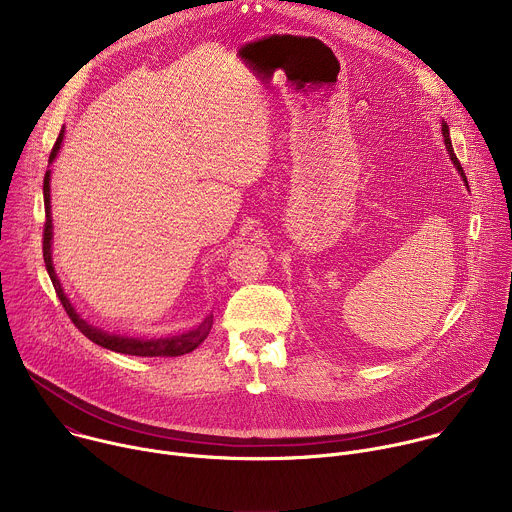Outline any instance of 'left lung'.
<instances>
[{"label":"left lung","instance_id":"left-lung-1","mask_svg":"<svg viewBox=\"0 0 512 512\" xmlns=\"http://www.w3.org/2000/svg\"><path fill=\"white\" fill-rule=\"evenodd\" d=\"M442 133H444V143H446V150H448V154H450V158H452V162H454L456 170L460 172V176L464 178V182H466V186H468L466 174H464V170H462V166H460V162H458V158H456V154H454V148H452V139H450V127H448V123H442Z\"/></svg>","mask_w":512,"mask_h":512}]
</instances>
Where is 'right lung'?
I'll use <instances>...</instances> for the list:
<instances>
[{
	"label": "right lung",
	"instance_id": "add662e5",
	"mask_svg": "<svg viewBox=\"0 0 512 512\" xmlns=\"http://www.w3.org/2000/svg\"><path fill=\"white\" fill-rule=\"evenodd\" d=\"M64 137V129H60V135L56 137L54 148L50 152V162L56 158L60 143ZM44 206H46V223H44V241H42V253H44V263H46V271L52 279V285L56 289V296L62 304V308L66 310L68 318L72 320L89 340H93L95 344L121 352V354H131V356H182L192 352L200 342H204V338L208 336L210 328H212V316H206L202 320V324H198L192 330L180 332V334H172V336H162V338H139V336H125V334H115V332H107L103 328H97L93 324H89L87 320H83L77 310L72 308V304L68 302L64 289L60 287V281L56 277L54 265H52V216H50V170L44 176Z\"/></svg>",
	"mask_w": 512,
	"mask_h": 512
}]
</instances>
